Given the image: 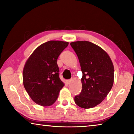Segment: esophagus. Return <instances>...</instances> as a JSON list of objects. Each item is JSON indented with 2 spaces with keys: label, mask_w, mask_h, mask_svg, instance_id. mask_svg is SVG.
Returning a JSON list of instances; mask_svg holds the SVG:
<instances>
[{
  "label": "esophagus",
  "mask_w": 134,
  "mask_h": 134,
  "mask_svg": "<svg viewBox=\"0 0 134 134\" xmlns=\"http://www.w3.org/2000/svg\"><path fill=\"white\" fill-rule=\"evenodd\" d=\"M71 81H72V80H71V79H70V80H68L67 81V83H68V84H70V83L71 82Z\"/></svg>",
  "instance_id": "esophagus-1"
}]
</instances>
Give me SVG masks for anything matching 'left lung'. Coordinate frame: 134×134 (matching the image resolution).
I'll return each instance as SVG.
<instances>
[{
    "instance_id": "8db88e82",
    "label": "left lung",
    "mask_w": 134,
    "mask_h": 134,
    "mask_svg": "<svg viewBox=\"0 0 134 134\" xmlns=\"http://www.w3.org/2000/svg\"><path fill=\"white\" fill-rule=\"evenodd\" d=\"M78 57L83 73L82 90L74 97L76 104L84 109L100 103L112 89L114 67L112 60L98 45L86 41L70 43Z\"/></svg>"
}]
</instances>
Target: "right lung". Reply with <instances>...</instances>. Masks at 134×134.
I'll list each match as a JSON object with an SVG mask.
<instances>
[{"instance_id":"add662e5","label":"right lung","mask_w":134,"mask_h":134,"mask_svg":"<svg viewBox=\"0 0 134 134\" xmlns=\"http://www.w3.org/2000/svg\"><path fill=\"white\" fill-rule=\"evenodd\" d=\"M68 45V42L49 41L40 45L27 60L23 70L24 86L38 105H53L64 86L59 77L57 61Z\"/></svg>"}]
</instances>
